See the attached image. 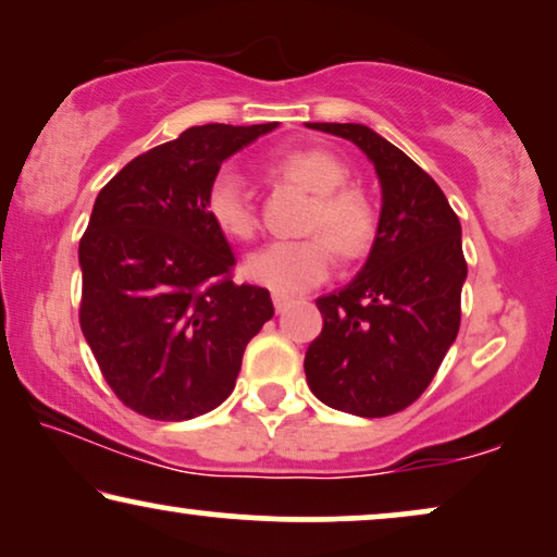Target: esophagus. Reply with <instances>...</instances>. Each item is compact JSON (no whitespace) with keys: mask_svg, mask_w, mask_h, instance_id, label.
<instances>
[{"mask_svg":"<svg viewBox=\"0 0 557 557\" xmlns=\"http://www.w3.org/2000/svg\"><path fill=\"white\" fill-rule=\"evenodd\" d=\"M272 302H275V310L282 312L289 305V297L287 295H280V293H272Z\"/></svg>","mask_w":557,"mask_h":557,"instance_id":"esophagus-1","label":"esophagus"}]
</instances>
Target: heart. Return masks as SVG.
Listing matches in <instances>:
<instances>
[{
	"label": "heart",
	"instance_id": "1",
	"mask_svg": "<svg viewBox=\"0 0 557 557\" xmlns=\"http://www.w3.org/2000/svg\"><path fill=\"white\" fill-rule=\"evenodd\" d=\"M270 171L312 191L305 230L318 232L302 239H282L247 260V275L280 295H295L327 280L335 264L336 245L346 260L371 247L379 232V209L356 184H348V163L331 148H289L270 161ZM203 209L230 239L247 242L260 230L255 201L239 176L219 174L203 194Z\"/></svg>",
	"mask_w": 557,
	"mask_h": 557
}]
</instances>
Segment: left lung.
<instances>
[{
  "label": "left lung",
  "instance_id": "8db88e82",
  "mask_svg": "<svg viewBox=\"0 0 557 557\" xmlns=\"http://www.w3.org/2000/svg\"><path fill=\"white\" fill-rule=\"evenodd\" d=\"M308 125L354 140L373 161L383 207L366 268L315 300L323 331L305 354V375L331 409L391 417L424 394L459 333V216L434 178L368 125Z\"/></svg>",
  "mask_w": 557,
  "mask_h": 557
}]
</instances>
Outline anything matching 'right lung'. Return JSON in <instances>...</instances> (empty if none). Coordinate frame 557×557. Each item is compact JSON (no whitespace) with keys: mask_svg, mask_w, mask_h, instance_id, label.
<instances>
[{"mask_svg":"<svg viewBox=\"0 0 557 557\" xmlns=\"http://www.w3.org/2000/svg\"><path fill=\"white\" fill-rule=\"evenodd\" d=\"M275 128L194 125L136 156L100 189L81 237V327L119 401L156 421L216 409L247 343L275 315L234 282L230 242L203 209L226 156Z\"/></svg>","mask_w":557,"mask_h":557,"instance_id":"add662e5","label":"right lung"}]
</instances>
